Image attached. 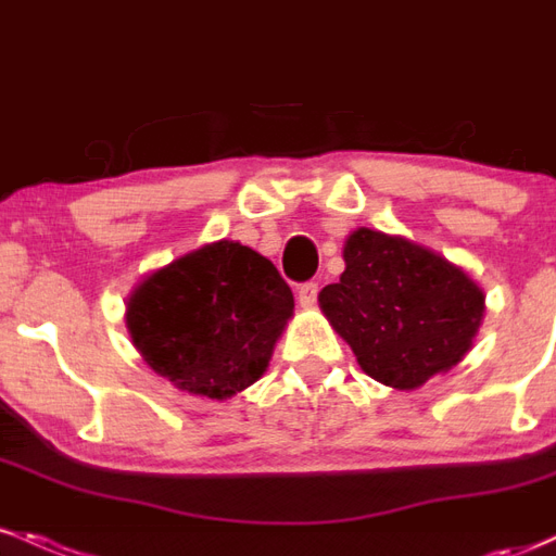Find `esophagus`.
<instances>
[{
    "mask_svg": "<svg viewBox=\"0 0 556 556\" xmlns=\"http://www.w3.org/2000/svg\"><path fill=\"white\" fill-rule=\"evenodd\" d=\"M318 300V282H303L298 287V303L303 308H311Z\"/></svg>",
    "mask_w": 556,
    "mask_h": 556,
    "instance_id": "esophagus-1",
    "label": "esophagus"
}]
</instances>
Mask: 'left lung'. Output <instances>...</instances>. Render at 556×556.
Wrapping results in <instances>:
<instances>
[{
    "instance_id": "left-lung-1",
    "label": "left lung",
    "mask_w": 556,
    "mask_h": 556,
    "mask_svg": "<svg viewBox=\"0 0 556 556\" xmlns=\"http://www.w3.org/2000/svg\"><path fill=\"white\" fill-rule=\"evenodd\" d=\"M318 303L363 371L397 389L455 366L483 316V292L460 269L366 227L344 242L340 282L324 287Z\"/></svg>"
}]
</instances>
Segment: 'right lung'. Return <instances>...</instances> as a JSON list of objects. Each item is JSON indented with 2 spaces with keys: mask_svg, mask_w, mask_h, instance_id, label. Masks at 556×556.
<instances>
[{
  "mask_svg": "<svg viewBox=\"0 0 556 556\" xmlns=\"http://www.w3.org/2000/svg\"><path fill=\"white\" fill-rule=\"evenodd\" d=\"M292 308L290 285L269 258L219 240L151 274L130 295L127 329L159 376L227 400L266 371Z\"/></svg>",
  "mask_w": 556,
  "mask_h": 556,
  "instance_id": "right-lung-1",
  "label": "right lung"
}]
</instances>
